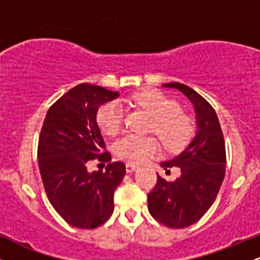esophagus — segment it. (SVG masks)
Instances as JSON below:
<instances>
[{
  "label": "esophagus",
  "instance_id": "obj_1",
  "mask_svg": "<svg viewBox=\"0 0 260 260\" xmlns=\"http://www.w3.org/2000/svg\"><path fill=\"white\" fill-rule=\"evenodd\" d=\"M137 169H138V166L134 165V164H127V165H126V171L128 172V174H131V172H134Z\"/></svg>",
  "mask_w": 260,
  "mask_h": 260
}]
</instances>
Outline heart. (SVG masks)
Segmentation results:
<instances>
[{
  "mask_svg": "<svg viewBox=\"0 0 260 260\" xmlns=\"http://www.w3.org/2000/svg\"><path fill=\"white\" fill-rule=\"evenodd\" d=\"M132 100L153 117L150 131L160 137L170 151L181 150L192 140L196 131L194 122L186 113L181 112V107L175 100L155 89L136 92ZM96 121L104 133L116 134L123 121L122 106L116 101L105 104L98 110ZM159 151L160 143L155 137L128 133L115 143L116 155L131 164L144 162Z\"/></svg>",
  "mask_w": 260,
  "mask_h": 260,
  "instance_id": "obj_1",
  "label": "heart"
}]
</instances>
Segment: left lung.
Segmentation results:
<instances>
[{
  "label": "left lung",
  "mask_w": 260,
  "mask_h": 260,
  "mask_svg": "<svg viewBox=\"0 0 260 260\" xmlns=\"http://www.w3.org/2000/svg\"><path fill=\"white\" fill-rule=\"evenodd\" d=\"M164 86L177 89L189 99L198 131L180 155L161 162L166 174L176 166L181 176L169 182L157 175L156 184L148 194V209L160 223L183 229L198 221L215 201L225 177V140L215 110L204 98L181 83Z\"/></svg>",
  "instance_id": "obj_1"
}]
</instances>
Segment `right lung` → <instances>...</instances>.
<instances>
[{"label":"right lung","instance_id":"right-lung-1","mask_svg":"<svg viewBox=\"0 0 260 260\" xmlns=\"http://www.w3.org/2000/svg\"><path fill=\"white\" fill-rule=\"evenodd\" d=\"M118 95L83 83L59 98L44 120L38 145L41 180L52 207L74 228L95 229L113 213V193L126 165L111 162V154L103 151L96 113ZM94 158L109 162L105 172L87 171L86 165Z\"/></svg>","mask_w":260,"mask_h":260}]
</instances>
